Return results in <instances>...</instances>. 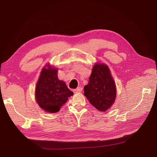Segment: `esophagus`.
<instances>
[{"mask_svg":"<svg viewBox=\"0 0 157 157\" xmlns=\"http://www.w3.org/2000/svg\"><path fill=\"white\" fill-rule=\"evenodd\" d=\"M82 90H83V88H82L81 87H78L76 89L73 90V92H74V93H80L82 92Z\"/></svg>","mask_w":157,"mask_h":157,"instance_id":"obj_1","label":"esophagus"}]
</instances>
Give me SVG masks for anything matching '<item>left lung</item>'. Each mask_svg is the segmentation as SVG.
Wrapping results in <instances>:
<instances>
[{
	"mask_svg": "<svg viewBox=\"0 0 157 157\" xmlns=\"http://www.w3.org/2000/svg\"><path fill=\"white\" fill-rule=\"evenodd\" d=\"M84 91L85 96L97 109L105 111L111 108L116 98V86L108 66L101 63L94 66Z\"/></svg>",
	"mask_w": 157,
	"mask_h": 157,
	"instance_id": "8db88e82",
	"label": "left lung"
}]
</instances>
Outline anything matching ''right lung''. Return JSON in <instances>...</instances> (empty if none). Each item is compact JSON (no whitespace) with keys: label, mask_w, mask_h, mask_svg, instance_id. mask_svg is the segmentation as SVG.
<instances>
[{"label":"right lung","mask_w":157,"mask_h":157,"mask_svg":"<svg viewBox=\"0 0 157 157\" xmlns=\"http://www.w3.org/2000/svg\"><path fill=\"white\" fill-rule=\"evenodd\" d=\"M73 93L64 82L57 76V69L43 68L36 87V98L37 104L46 112L55 113L67 102Z\"/></svg>","instance_id":"1"}]
</instances>
